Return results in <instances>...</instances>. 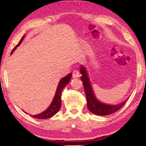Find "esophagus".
<instances>
[{
  "label": "esophagus",
  "instance_id": "34e87169",
  "mask_svg": "<svg viewBox=\"0 0 146 146\" xmlns=\"http://www.w3.org/2000/svg\"><path fill=\"white\" fill-rule=\"evenodd\" d=\"M80 76V73L78 70H75L73 71V78H78Z\"/></svg>",
  "mask_w": 146,
  "mask_h": 146
}]
</instances>
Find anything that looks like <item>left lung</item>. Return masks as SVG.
<instances>
[{
    "instance_id": "8db88e82",
    "label": "left lung",
    "mask_w": 146,
    "mask_h": 146,
    "mask_svg": "<svg viewBox=\"0 0 146 146\" xmlns=\"http://www.w3.org/2000/svg\"><path fill=\"white\" fill-rule=\"evenodd\" d=\"M80 72L82 75L81 80L84 86L86 100H87V106L89 110L92 113L98 115H108L115 112L123 107L126 101L116 105H107L99 102L95 98L93 92L90 82L85 68L82 66L80 68Z\"/></svg>"
}]
</instances>
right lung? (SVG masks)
I'll return each instance as SVG.
<instances>
[{"mask_svg": "<svg viewBox=\"0 0 146 146\" xmlns=\"http://www.w3.org/2000/svg\"><path fill=\"white\" fill-rule=\"evenodd\" d=\"M24 36L21 38L20 41L19 42L18 44L15 46L14 49H12L11 52V54L16 49L17 47L21 44V42L23 41L24 39ZM71 76H72V74L70 73L66 76H64V78H62L60 83H59L58 88L56 90V94L54 97L53 100H52V103L50 106L47 108V110L43 111L41 113H39L38 115H31V117L35 118V119H48V118H50L56 113L58 111L60 110L61 106V93L63 89L67 85L68 83L70 82Z\"/></svg>", "mask_w": 146, "mask_h": 146, "instance_id": "1", "label": "right lung"}]
</instances>
